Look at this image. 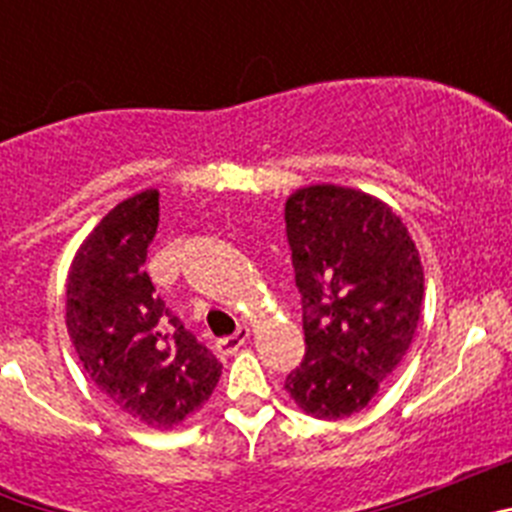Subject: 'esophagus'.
I'll return each instance as SVG.
<instances>
[{"instance_id":"34e87169","label":"esophagus","mask_w":512,"mask_h":512,"mask_svg":"<svg viewBox=\"0 0 512 512\" xmlns=\"http://www.w3.org/2000/svg\"><path fill=\"white\" fill-rule=\"evenodd\" d=\"M248 338H251V330L248 328H238L233 333V336L228 338H220V341L215 343L217 348V354H223V356H233L238 348L243 346V343H248Z\"/></svg>"}]
</instances>
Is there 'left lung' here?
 Listing matches in <instances>:
<instances>
[{"label":"left lung","mask_w":512,"mask_h":512,"mask_svg":"<svg viewBox=\"0 0 512 512\" xmlns=\"http://www.w3.org/2000/svg\"><path fill=\"white\" fill-rule=\"evenodd\" d=\"M284 220L307 343L284 390L312 418H348L413 343L423 307L418 248L387 202L351 187L297 189Z\"/></svg>","instance_id":"left-lung-1"}]
</instances>
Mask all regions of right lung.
<instances>
[{"mask_svg":"<svg viewBox=\"0 0 512 512\" xmlns=\"http://www.w3.org/2000/svg\"><path fill=\"white\" fill-rule=\"evenodd\" d=\"M158 189L112 207L66 279V328L89 382L130 418L174 428L210 400L223 364L182 325L146 274Z\"/></svg>","mask_w":512,"mask_h":512,"instance_id":"add662e5","label":"right lung"}]
</instances>
